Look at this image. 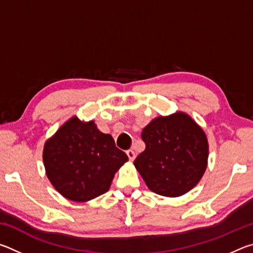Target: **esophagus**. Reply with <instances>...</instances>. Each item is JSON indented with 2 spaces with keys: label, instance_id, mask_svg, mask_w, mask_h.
Listing matches in <instances>:
<instances>
[{
  "label": "esophagus",
  "instance_id": "obj_1",
  "mask_svg": "<svg viewBox=\"0 0 253 253\" xmlns=\"http://www.w3.org/2000/svg\"><path fill=\"white\" fill-rule=\"evenodd\" d=\"M126 154L128 158H129V161H134L135 160V152L132 151V149H128V151H126Z\"/></svg>",
  "mask_w": 253,
  "mask_h": 253
}]
</instances>
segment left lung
Returning <instances> with one entry per match:
<instances>
[{
  "label": "left lung",
  "instance_id": "obj_1",
  "mask_svg": "<svg viewBox=\"0 0 253 253\" xmlns=\"http://www.w3.org/2000/svg\"><path fill=\"white\" fill-rule=\"evenodd\" d=\"M145 151L134 165L149 190L168 198L191 191L205 173L209 143L190 115L176 111L154 118L142 131Z\"/></svg>",
  "mask_w": 253,
  "mask_h": 253
}]
</instances>
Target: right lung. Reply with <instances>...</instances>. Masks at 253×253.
<instances>
[{"mask_svg":"<svg viewBox=\"0 0 253 253\" xmlns=\"http://www.w3.org/2000/svg\"><path fill=\"white\" fill-rule=\"evenodd\" d=\"M45 174L63 198L87 202L109 190L117 170L128 156L116 147L93 121L74 116L44 143Z\"/></svg>","mask_w":253,"mask_h":253,"instance_id":"1","label":"right lung"}]
</instances>
